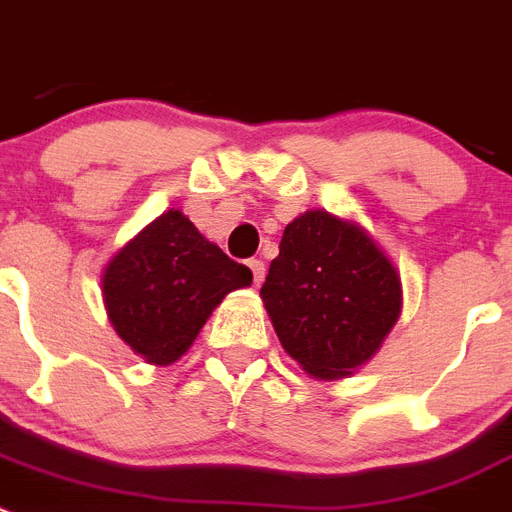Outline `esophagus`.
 <instances>
[{
    "instance_id": "obj_1",
    "label": "esophagus",
    "mask_w": 512,
    "mask_h": 512,
    "mask_svg": "<svg viewBox=\"0 0 512 512\" xmlns=\"http://www.w3.org/2000/svg\"><path fill=\"white\" fill-rule=\"evenodd\" d=\"M248 266H251V271H253V284H256V287H261V282H264V277H266L264 261L251 259V261H248Z\"/></svg>"
}]
</instances>
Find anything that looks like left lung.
<instances>
[{
	"label": "left lung",
	"mask_w": 512,
	"mask_h": 512,
	"mask_svg": "<svg viewBox=\"0 0 512 512\" xmlns=\"http://www.w3.org/2000/svg\"><path fill=\"white\" fill-rule=\"evenodd\" d=\"M279 343L312 379H343L382 348L402 312L400 271L356 220L307 210L284 228L261 287Z\"/></svg>",
	"instance_id": "obj_1"
}]
</instances>
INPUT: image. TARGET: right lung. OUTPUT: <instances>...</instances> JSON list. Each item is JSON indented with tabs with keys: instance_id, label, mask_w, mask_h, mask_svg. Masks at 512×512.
<instances>
[{
	"instance_id": "1",
	"label": "right lung",
	"mask_w": 512,
	"mask_h": 512,
	"mask_svg": "<svg viewBox=\"0 0 512 512\" xmlns=\"http://www.w3.org/2000/svg\"><path fill=\"white\" fill-rule=\"evenodd\" d=\"M248 266L207 241L182 210H166L102 271L107 320L146 364L182 359L225 295L251 287Z\"/></svg>"
}]
</instances>
